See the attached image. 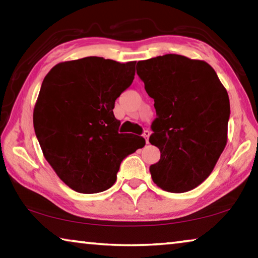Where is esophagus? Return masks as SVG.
Wrapping results in <instances>:
<instances>
[{
    "label": "esophagus",
    "instance_id": "esophagus-1",
    "mask_svg": "<svg viewBox=\"0 0 258 258\" xmlns=\"http://www.w3.org/2000/svg\"><path fill=\"white\" fill-rule=\"evenodd\" d=\"M149 137H150V132H149V131H145V132H143V138L146 139V142H147V143L149 142Z\"/></svg>",
    "mask_w": 258,
    "mask_h": 258
}]
</instances>
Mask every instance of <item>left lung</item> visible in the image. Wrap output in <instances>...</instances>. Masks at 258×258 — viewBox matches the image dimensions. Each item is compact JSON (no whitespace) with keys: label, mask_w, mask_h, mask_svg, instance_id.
I'll return each mask as SVG.
<instances>
[{"label":"left lung","mask_w":258,"mask_h":258,"mask_svg":"<svg viewBox=\"0 0 258 258\" xmlns=\"http://www.w3.org/2000/svg\"><path fill=\"white\" fill-rule=\"evenodd\" d=\"M137 73L157 113L149 142L160 159L149 168L152 181L174 194L195 189L228 142V92L211 64L180 54L139 61Z\"/></svg>","instance_id":"1"}]
</instances>
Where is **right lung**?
<instances>
[{
  "instance_id": "obj_1",
  "label": "right lung",
  "mask_w": 258,
  "mask_h": 258,
  "mask_svg": "<svg viewBox=\"0 0 258 258\" xmlns=\"http://www.w3.org/2000/svg\"><path fill=\"white\" fill-rule=\"evenodd\" d=\"M137 61L100 56L63 61L47 73L34 107L41 149L60 180L81 194L113 185L121 160L146 145L119 133L112 109L132 84Z\"/></svg>"
}]
</instances>
